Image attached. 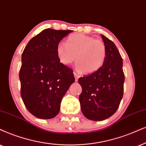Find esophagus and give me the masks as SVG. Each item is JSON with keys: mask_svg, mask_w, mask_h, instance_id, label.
Listing matches in <instances>:
<instances>
[{"mask_svg": "<svg viewBox=\"0 0 146 146\" xmlns=\"http://www.w3.org/2000/svg\"><path fill=\"white\" fill-rule=\"evenodd\" d=\"M73 75H74V77H75V82H77V81L78 80L79 77H80V76H79V75L77 74V73H75V72H73Z\"/></svg>", "mask_w": 146, "mask_h": 146, "instance_id": "esophagus-1", "label": "esophagus"}]
</instances>
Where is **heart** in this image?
Returning a JSON list of instances; mask_svg holds the SVG:
<instances>
[{
	"label": "heart",
	"mask_w": 146,
	"mask_h": 146,
	"mask_svg": "<svg viewBox=\"0 0 146 146\" xmlns=\"http://www.w3.org/2000/svg\"><path fill=\"white\" fill-rule=\"evenodd\" d=\"M58 60L69 65L76 59V69L90 74L96 72L104 64L106 47L101 40L84 34H73L67 38V44L59 42L56 46Z\"/></svg>",
	"instance_id": "b5f03b06"
}]
</instances>
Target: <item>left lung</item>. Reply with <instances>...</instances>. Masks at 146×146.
I'll return each instance as SVG.
<instances>
[{"mask_svg": "<svg viewBox=\"0 0 146 146\" xmlns=\"http://www.w3.org/2000/svg\"><path fill=\"white\" fill-rule=\"evenodd\" d=\"M101 36L106 47L104 64L95 73L78 79L82 88L81 110L87 119L95 121H103L115 113L122 100L125 82L123 58L117 46Z\"/></svg>", "mask_w": 146, "mask_h": 146, "instance_id": "1", "label": "left lung"}]
</instances>
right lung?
Returning a JSON list of instances; mask_svg holds the SVG:
<instances>
[{"label":"right lung","instance_id":"obj_1","mask_svg":"<svg viewBox=\"0 0 146 146\" xmlns=\"http://www.w3.org/2000/svg\"><path fill=\"white\" fill-rule=\"evenodd\" d=\"M71 30L44 29L28 42L21 56V96L31 114L40 119L56 117L62 98L74 83L73 70L62 64L57 44Z\"/></svg>","mask_w":146,"mask_h":146}]
</instances>
